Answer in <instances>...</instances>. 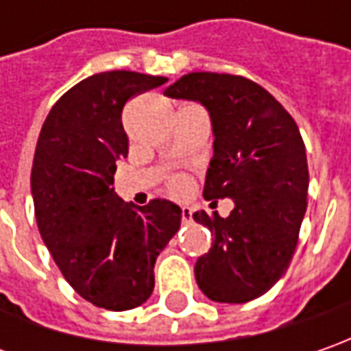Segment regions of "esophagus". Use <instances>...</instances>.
<instances>
[{"label": "esophagus", "instance_id": "obj_1", "mask_svg": "<svg viewBox=\"0 0 351 351\" xmlns=\"http://www.w3.org/2000/svg\"><path fill=\"white\" fill-rule=\"evenodd\" d=\"M191 219H193V210H191V207H185V205H183V207H182V221H183V223H191Z\"/></svg>", "mask_w": 351, "mask_h": 351}]
</instances>
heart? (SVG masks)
Returning a JSON list of instances; mask_svg holds the SVG:
<instances>
[{"instance_id":"1","label":"heart","mask_w":351,"mask_h":351,"mask_svg":"<svg viewBox=\"0 0 351 351\" xmlns=\"http://www.w3.org/2000/svg\"><path fill=\"white\" fill-rule=\"evenodd\" d=\"M169 189H171V193L182 195V193H185V191L189 189V180L183 178V176H178V178H173V180L169 182Z\"/></svg>"}]
</instances>
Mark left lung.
<instances>
[{"mask_svg":"<svg viewBox=\"0 0 351 351\" xmlns=\"http://www.w3.org/2000/svg\"><path fill=\"white\" fill-rule=\"evenodd\" d=\"M164 95L209 111L215 142L203 197L234 201L226 219L193 213L213 234L195 263L197 285L210 301L248 303L281 279L297 248L308 189L299 127L269 91L242 75L193 72Z\"/></svg>","mask_w":351,"mask_h":351,"instance_id":"obj_1","label":"left lung"}]
</instances>
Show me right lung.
I'll list each match as a JSON object with an SVG mask.
<instances>
[{
	"mask_svg": "<svg viewBox=\"0 0 351 351\" xmlns=\"http://www.w3.org/2000/svg\"><path fill=\"white\" fill-rule=\"evenodd\" d=\"M162 75L101 72L66 91L38 134L31 171L38 232L64 279L95 306L128 311L154 291V263L182 224L168 199L138 207L117 197V160L127 158L125 103Z\"/></svg>",
	"mask_w": 351,
	"mask_h": 351,
	"instance_id": "add662e5",
	"label": "right lung"
}]
</instances>
